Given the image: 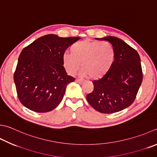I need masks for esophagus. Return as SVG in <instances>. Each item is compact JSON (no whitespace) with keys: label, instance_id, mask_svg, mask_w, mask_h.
<instances>
[{"label":"esophagus","instance_id":"1","mask_svg":"<svg viewBox=\"0 0 157 157\" xmlns=\"http://www.w3.org/2000/svg\"><path fill=\"white\" fill-rule=\"evenodd\" d=\"M75 81H76V82L79 83V84H82V83L84 82V80H83V79H77Z\"/></svg>","mask_w":157,"mask_h":157}]
</instances>
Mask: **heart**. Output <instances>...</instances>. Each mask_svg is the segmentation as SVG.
Segmentation results:
<instances>
[{"label":"heart","instance_id":"b5f03b06","mask_svg":"<svg viewBox=\"0 0 157 157\" xmlns=\"http://www.w3.org/2000/svg\"><path fill=\"white\" fill-rule=\"evenodd\" d=\"M114 60L112 45L106 42L84 40L71 47V54L63 56V64L67 72L73 75L81 67L80 75L97 79L105 75Z\"/></svg>","mask_w":157,"mask_h":157}]
</instances>
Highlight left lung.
<instances>
[{
  "mask_svg": "<svg viewBox=\"0 0 157 157\" xmlns=\"http://www.w3.org/2000/svg\"><path fill=\"white\" fill-rule=\"evenodd\" d=\"M109 42L114 52L111 69L99 80L93 82L94 90L86 95L89 104L103 113H112L129 107L142 82L143 73L136 50L115 36L95 38Z\"/></svg>",
  "mask_w": 157,
  "mask_h": 157,
  "instance_id": "1",
  "label": "left lung"
}]
</instances>
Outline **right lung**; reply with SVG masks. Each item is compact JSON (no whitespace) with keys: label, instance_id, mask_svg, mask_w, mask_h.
<instances>
[{"label":"right lung","instance_id":"1","mask_svg":"<svg viewBox=\"0 0 157 157\" xmlns=\"http://www.w3.org/2000/svg\"><path fill=\"white\" fill-rule=\"evenodd\" d=\"M79 39L50 34L36 39L23 49L13 79L18 99L24 106L33 112L44 113L59 105L67 86L75 80L67 75L63 56Z\"/></svg>","mask_w":157,"mask_h":157}]
</instances>
